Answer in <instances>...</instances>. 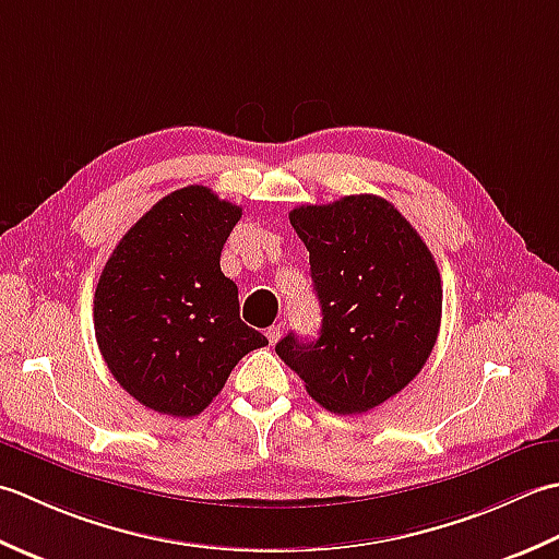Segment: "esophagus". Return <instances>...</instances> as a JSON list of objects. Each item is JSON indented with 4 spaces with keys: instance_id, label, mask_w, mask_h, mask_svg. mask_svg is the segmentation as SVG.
<instances>
[{
    "instance_id": "obj_1",
    "label": "esophagus",
    "mask_w": 559,
    "mask_h": 559,
    "mask_svg": "<svg viewBox=\"0 0 559 559\" xmlns=\"http://www.w3.org/2000/svg\"><path fill=\"white\" fill-rule=\"evenodd\" d=\"M282 330H284V325L280 323V325H272V328H267V340H270V345H275L277 340H280V335H282Z\"/></svg>"
}]
</instances>
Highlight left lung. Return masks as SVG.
<instances>
[{
  "mask_svg": "<svg viewBox=\"0 0 559 559\" xmlns=\"http://www.w3.org/2000/svg\"><path fill=\"white\" fill-rule=\"evenodd\" d=\"M309 250L323 325L275 352L330 413H367L423 371L441 323V277L405 216L389 200L347 195L289 212Z\"/></svg>",
  "mask_w": 559,
  "mask_h": 559,
  "instance_id": "obj_1",
  "label": "left lung"
}]
</instances>
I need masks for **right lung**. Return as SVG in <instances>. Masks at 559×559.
I'll list each match as a JSON object with an SVG mask.
<instances>
[{"mask_svg": "<svg viewBox=\"0 0 559 559\" xmlns=\"http://www.w3.org/2000/svg\"><path fill=\"white\" fill-rule=\"evenodd\" d=\"M241 207L188 186L158 200L120 238L94 296L96 343L134 401L195 417L231 369L267 337L238 316L219 258Z\"/></svg>", "mask_w": 559, "mask_h": 559, "instance_id": "add662e5", "label": "right lung"}]
</instances>
